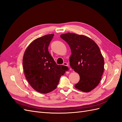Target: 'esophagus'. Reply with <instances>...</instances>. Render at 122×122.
Segmentation results:
<instances>
[{
    "instance_id": "obj_1",
    "label": "esophagus",
    "mask_w": 122,
    "mask_h": 122,
    "mask_svg": "<svg viewBox=\"0 0 122 122\" xmlns=\"http://www.w3.org/2000/svg\"><path fill=\"white\" fill-rule=\"evenodd\" d=\"M64 66H69V65H68V63H66V62H65V63H63V64Z\"/></svg>"
}]
</instances>
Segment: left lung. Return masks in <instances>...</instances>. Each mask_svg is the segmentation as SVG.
<instances>
[{"mask_svg":"<svg viewBox=\"0 0 122 122\" xmlns=\"http://www.w3.org/2000/svg\"><path fill=\"white\" fill-rule=\"evenodd\" d=\"M61 37L69 44L70 67L80 77L75 87L83 92H91L99 84L104 71V59L99 47L84 35L68 32Z\"/></svg>","mask_w":122,"mask_h":122,"instance_id":"8db88e82","label":"left lung"}]
</instances>
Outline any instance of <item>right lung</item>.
Instances as JSON below:
<instances>
[{"instance_id":"add662e5","label":"right lung","mask_w":122,"mask_h":122,"mask_svg":"<svg viewBox=\"0 0 122 122\" xmlns=\"http://www.w3.org/2000/svg\"><path fill=\"white\" fill-rule=\"evenodd\" d=\"M54 34L46 35L34 40L26 49L23 58L24 72L35 90L42 94L57 87L61 76L68 69L56 64L48 51Z\"/></svg>"}]
</instances>
